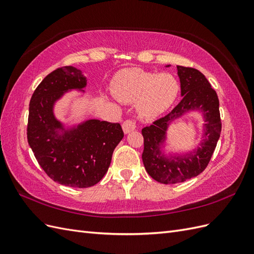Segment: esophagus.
<instances>
[{"label": "esophagus", "instance_id": "obj_1", "mask_svg": "<svg viewBox=\"0 0 254 254\" xmlns=\"http://www.w3.org/2000/svg\"><path fill=\"white\" fill-rule=\"evenodd\" d=\"M123 130H124L125 133H129L131 132L132 130L135 129L136 127V123L134 120H126L124 123H123Z\"/></svg>", "mask_w": 254, "mask_h": 254}]
</instances>
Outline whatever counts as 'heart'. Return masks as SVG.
Here are the masks:
<instances>
[{
	"label": "heart",
	"instance_id": "obj_1",
	"mask_svg": "<svg viewBox=\"0 0 254 254\" xmlns=\"http://www.w3.org/2000/svg\"><path fill=\"white\" fill-rule=\"evenodd\" d=\"M179 83L172 75L124 68L115 74L112 91L120 101L133 103L141 118L152 120L166 111L179 93Z\"/></svg>",
	"mask_w": 254,
	"mask_h": 254
}]
</instances>
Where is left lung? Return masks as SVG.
Returning a JSON list of instances; mask_svg holds the SVG:
<instances>
[{"mask_svg":"<svg viewBox=\"0 0 254 254\" xmlns=\"http://www.w3.org/2000/svg\"><path fill=\"white\" fill-rule=\"evenodd\" d=\"M183 98L175 108L152 122L150 126L142 129L144 150L142 160L151 178L164 184L183 182L201 174L209 164L221 132L219 101L216 91L205 76L194 67L178 65ZM201 109L205 112V139L194 154L186 157L167 159L159 151V145L165 138V131L169 122L186 111Z\"/></svg>","mask_w":254,"mask_h":254,"instance_id":"left-lung-1","label":"left lung"}]
</instances>
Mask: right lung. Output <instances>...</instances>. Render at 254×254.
<instances>
[{
    "label": "right lung",
    "instance_id": "add662e5",
    "mask_svg": "<svg viewBox=\"0 0 254 254\" xmlns=\"http://www.w3.org/2000/svg\"><path fill=\"white\" fill-rule=\"evenodd\" d=\"M87 79L65 65L50 73L30 98L27 141L38 163L54 181L72 188H91L108 171L114 148L124 136L119 123L90 120L59 135L63 125L54 118L53 105L70 89H82Z\"/></svg>",
    "mask_w": 254,
    "mask_h": 254
}]
</instances>
